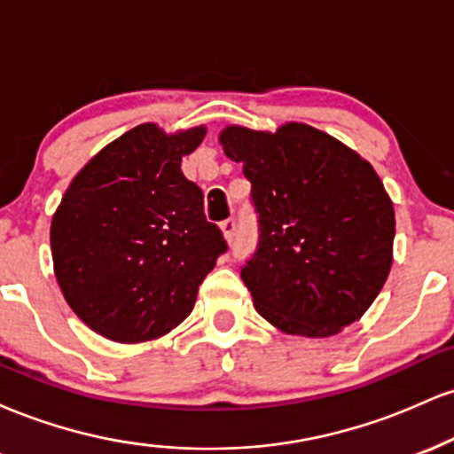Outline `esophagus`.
<instances>
[{"label": "esophagus", "mask_w": 454, "mask_h": 454, "mask_svg": "<svg viewBox=\"0 0 454 454\" xmlns=\"http://www.w3.org/2000/svg\"><path fill=\"white\" fill-rule=\"evenodd\" d=\"M222 232L228 241H232L234 234H237V220L234 217H228V220L222 222Z\"/></svg>", "instance_id": "1"}]
</instances>
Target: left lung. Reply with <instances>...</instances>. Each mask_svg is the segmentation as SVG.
I'll return each instance as SVG.
<instances>
[{"label":"left lung","mask_w":454,"mask_h":454,"mask_svg":"<svg viewBox=\"0 0 454 454\" xmlns=\"http://www.w3.org/2000/svg\"><path fill=\"white\" fill-rule=\"evenodd\" d=\"M220 143L252 184L258 245L241 279L258 314L303 337L356 322L393 264V202L372 164L305 123L231 126Z\"/></svg>","instance_id":"obj_1"}]
</instances>
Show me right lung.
<instances>
[{
    "label": "right lung",
    "instance_id": "obj_1",
    "mask_svg": "<svg viewBox=\"0 0 454 454\" xmlns=\"http://www.w3.org/2000/svg\"><path fill=\"white\" fill-rule=\"evenodd\" d=\"M205 132L137 126L90 160L61 198L51 223L57 284L106 340L138 343L173 331L228 249L207 222L202 190L181 173Z\"/></svg>",
    "mask_w": 454,
    "mask_h": 454
}]
</instances>
